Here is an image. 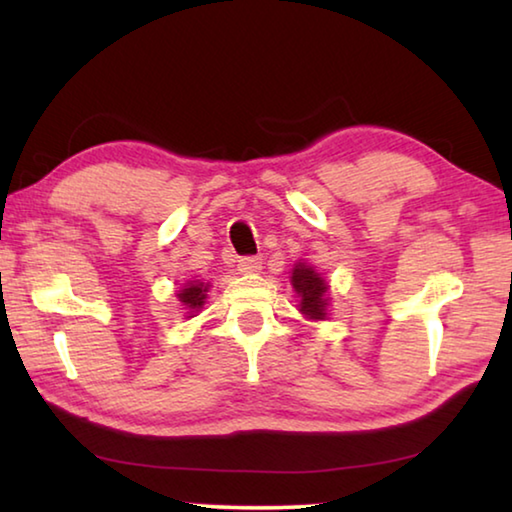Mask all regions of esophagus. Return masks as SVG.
<instances>
[{"instance_id": "1", "label": "esophagus", "mask_w": 512, "mask_h": 512, "mask_svg": "<svg viewBox=\"0 0 512 512\" xmlns=\"http://www.w3.org/2000/svg\"><path fill=\"white\" fill-rule=\"evenodd\" d=\"M239 271L241 273L262 271V259H259V257H241L239 259Z\"/></svg>"}]
</instances>
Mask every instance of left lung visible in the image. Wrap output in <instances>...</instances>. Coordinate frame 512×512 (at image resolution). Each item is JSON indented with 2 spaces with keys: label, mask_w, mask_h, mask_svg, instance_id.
Wrapping results in <instances>:
<instances>
[{
  "label": "left lung",
  "mask_w": 512,
  "mask_h": 512,
  "mask_svg": "<svg viewBox=\"0 0 512 512\" xmlns=\"http://www.w3.org/2000/svg\"><path fill=\"white\" fill-rule=\"evenodd\" d=\"M291 284L300 296V311L309 318L323 320L327 307V282L320 277L314 268L307 264H298L293 268Z\"/></svg>",
  "instance_id": "left-lung-1"
}]
</instances>
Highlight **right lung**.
Listing matches in <instances>:
<instances>
[{
	"mask_svg": "<svg viewBox=\"0 0 512 512\" xmlns=\"http://www.w3.org/2000/svg\"><path fill=\"white\" fill-rule=\"evenodd\" d=\"M205 293H207V284L203 282H187V287L178 293V298L189 311H198L205 302Z\"/></svg>",
	"mask_w": 512,
	"mask_h": 512,
	"instance_id": "obj_1",
	"label": "right lung"
}]
</instances>
